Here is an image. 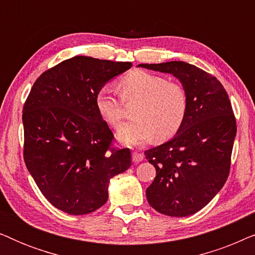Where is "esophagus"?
<instances>
[{"mask_svg": "<svg viewBox=\"0 0 255 255\" xmlns=\"http://www.w3.org/2000/svg\"><path fill=\"white\" fill-rule=\"evenodd\" d=\"M142 159H144V155H142L141 153H138V152L132 153V161H133L134 163L142 161Z\"/></svg>", "mask_w": 255, "mask_h": 255, "instance_id": "esophagus-1", "label": "esophagus"}]
</instances>
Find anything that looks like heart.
<instances>
[{
    "label": "heart",
    "instance_id": "heart-1",
    "mask_svg": "<svg viewBox=\"0 0 255 255\" xmlns=\"http://www.w3.org/2000/svg\"><path fill=\"white\" fill-rule=\"evenodd\" d=\"M122 101L127 104L137 102L132 122L124 124L117 132L122 142L141 146L155 135L159 141L167 140L182 127L187 111L184 89L176 82L145 71H133L120 80L117 85ZM96 109L102 120L117 128L123 118V104L104 87L97 93Z\"/></svg>",
    "mask_w": 255,
    "mask_h": 255
}]
</instances>
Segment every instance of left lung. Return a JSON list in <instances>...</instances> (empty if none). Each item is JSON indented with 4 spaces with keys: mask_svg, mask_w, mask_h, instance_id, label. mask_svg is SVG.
I'll use <instances>...</instances> for the list:
<instances>
[{
    "mask_svg": "<svg viewBox=\"0 0 255 255\" xmlns=\"http://www.w3.org/2000/svg\"><path fill=\"white\" fill-rule=\"evenodd\" d=\"M168 73L187 96V111L177 133L145 152L156 175L146 189L149 205L160 214L186 217L203 209L229 176L236 118L229 95L215 76L183 61L140 64Z\"/></svg>",
    "mask_w": 255,
    "mask_h": 255,
    "instance_id": "8db88e82",
    "label": "left lung"
}]
</instances>
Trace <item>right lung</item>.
<instances>
[{
    "label": "right lung",
    "mask_w": 255,
    "mask_h": 255,
    "mask_svg": "<svg viewBox=\"0 0 255 255\" xmlns=\"http://www.w3.org/2000/svg\"><path fill=\"white\" fill-rule=\"evenodd\" d=\"M131 66L76 55L44 72L27 96L24 161L41 194L66 214L102 207L110 179L131 166L130 149L109 148L113 132L95 104L106 83Z\"/></svg>",
    "instance_id": "add662e5"
}]
</instances>
